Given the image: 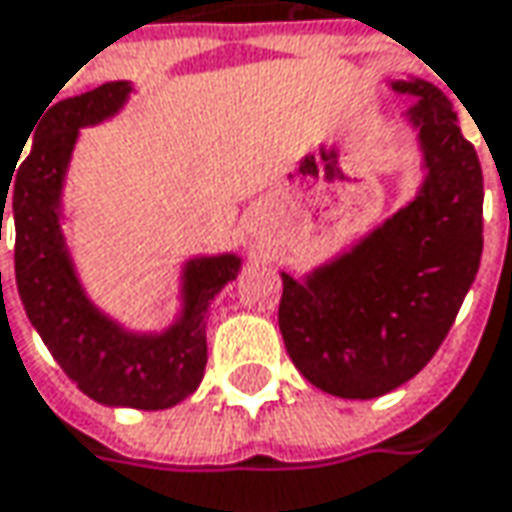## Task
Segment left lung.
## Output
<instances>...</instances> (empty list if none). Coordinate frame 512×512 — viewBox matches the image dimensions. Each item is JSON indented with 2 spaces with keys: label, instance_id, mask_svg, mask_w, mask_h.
<instances>
[{
  "label": "left lung",
  "instance_id": "1",
  "mask_svg": "<svg viewBox=\"0 0 512 512\" xmlns=\"http://www.w3.org/2000/svg\"><path fill=\"white\" fill-rule=\"evenodd\" d=\"M410 94L427 180L352 252L298 283L283 278L278 323L298 372L338 398H378L427 367L481 260L484 177L450 100L424 79Z\"/></svg>",
  "mask_w": 512,
  "mask_h": 512
}]
</instances>
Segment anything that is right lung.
Segmentation results:
<instances>
[{
    "label": "right lung",
    "mask_w": 512,
    "mask_h": 512,
    "mask_svg": "<svg viewBox=\"0 0 512 512\" xmlns=\"http://www.w3.org/2000/svg\"><path fill=\"white\" fill-rule=\"evenodd\" d=\"M128 91V82H105L88 94L56 102L48 111L28 157L11 174L13 183H0V240L8 206L16 226V289L62 372L105 407L168 410L203 381L209 358L206 312L220 289L237 278L240 257L191 260L183 283V318L163 335L125 332L85 298L59 229V191L79 128L117 114Z\"/></svg>",
    "instance_id": "add662e5"
}]
</instances>
